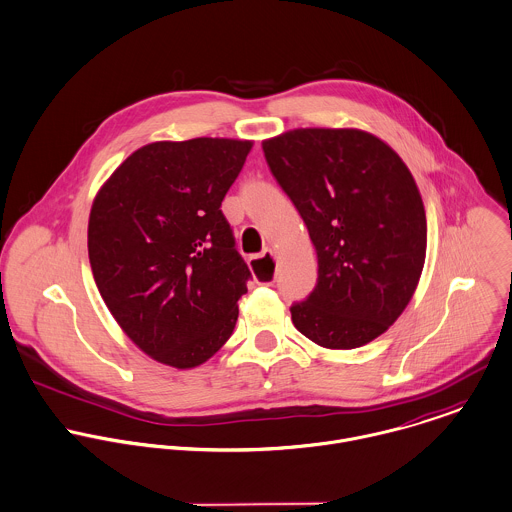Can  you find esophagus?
<instances>
[{
	"instance_id": "esophagus-1",
	"label": "esophagus",
	"mask_w": 512,
	"mask_h": 512,
	"mask_svg": "<svg viewBox=\"0 0 512 512\" xmlns=\"http://www.w3.org/2000/svg\"><path fill=\"white\" fill-rule=\"evenodd\" d=\"M249 267H251V273L255 277L257 283L261 285H271L277 277V257L271 249L263 251L261 255H255L249 259Z\"/></svg>"
}]
</instances>
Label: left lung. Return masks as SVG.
<instances>
[{"label": "left lung", "mask_w": 512, "mask_h": 512, "mask_svg": "<svg viewBox=\"0 0 512 512\" xmlns=\"http://www.w3.org/2000/svg\"><path fill=\"white\" fill-rule=\"evenodd\" d=\"M263 152L318 259L293 324L330 350L372 342L408 307L425 263V209L408 166L358 128L289 130L263 140Z\"/></svg>", "instance_id": "1"}]
</instances>
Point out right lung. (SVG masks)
<instances>
[{
    "label": "right lung",
    "instance_id": "1",
    "mask_svg": "<svg viewBox=\"0 0 512 512\" xmlns=\"http://www.w3.org/2000/svg\"><path fill=\"white\" fill-rule=\"evenodd\" d=\"M251 146L146 144L93 202L89 261L99 293L124 334L160 364L196 368L235 328L251 273L219 207Z\"/></svg>",
    "mask_w": 512,
    "mask_h": 512
}]
</instances>
